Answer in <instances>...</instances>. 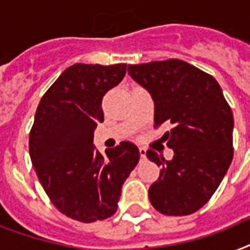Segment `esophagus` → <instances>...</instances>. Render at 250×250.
<instances>
[{"label": "esophagus", "mask_w": 250, "mask_h": 250, "mask_svg": "<svg viewBox=\"0 0 250 250\" xmlns=\"http://www.w3.org/2000/svg\"><path fill=\"white\" fill-rule=\"evenodd\" d=\"M139 155H140V157H142V159H146V148H139Z\"/></svg>", "instance_id": "esophagus-1"}]
</instances>
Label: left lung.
<instances>
[{"instance_id": "left-lung-1", "label": "left lung", "mask_w": 250, "mask_h": 250, "mask_svg": "<svg viewBox=\"0 0 250 250\" xmlns=\"http://www.w3.org/2000/svg\"><path fill=\"white\" fill-rule=\"evenodd\" d=\"M128 74L149 91L155 102V127L173 125L164 136L174 156L167 161L146 150L161 167L149 188L159 212L184 216L209 201L233 157V115L218 81L178 59L128 65Z\"/></svg>"}]
</instances>
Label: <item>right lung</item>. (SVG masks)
Returning a JSON list of instances; mask_svg holds the SVG:
<instances>
[{
    "label": "right lung",
    "mask_w": 250,
    "mask_h": 250,
    "mask_svg": "<svg viewBox=\"0 0 250 250\" xmlns=\"http://www.w3.org/2000/svg\"><path fill=\"white\" fill-rule=\"evenodd\" d=\"M127 64H74L42 97L30 131V157L48 198L62 214L83 223L117 212L122 186L140 159L122 142L106 155L93 144L104 122L102 98L125 76Z\"/></svg>",
    "instance_id": "obj_1"
}]
</instances>
